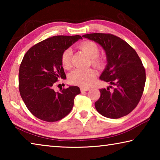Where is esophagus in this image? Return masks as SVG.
<instances>
[{
  "label": "esophagus",
  "instance_id": "obj_1",
  "mask_svg": "<svg viewBox=\"0 0 160 160\" xmlns=\"http://www.w3.org/2000/svg\"><path fill=\"white\" fill-rule=\"evenodd\" d=\"M90 90V88H80V91L82 92H85V91H88Z\"/></svg>",
  "mask_w": 160,
  "mask_h": 160
}]
</instances>
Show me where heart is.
Segmentation results:
<instances>
[{"instance_id": "obj_1", "label": "heart", "mask_w": 160, "mask_h": 160, "mask_svg": "<svg viewBox=\"0 0 160 160\" xmlns=\"http://www.w3.org/2000/svg\"><path fill=\"white\" fill-rule=\"evenodd\" d=\"M79 48L92 58L94 66L98 68L102 66V59L98 56L99 48L95 43L90 41L84 42L80 44ZM72 53L71 48H67L62 53L61 63L65 69H69L71 67ZM95 78L96 72L93 69H75L69 75V81L73 85L81 86L82 88H88L92 85Z\"/></svg>"}]
</instances>
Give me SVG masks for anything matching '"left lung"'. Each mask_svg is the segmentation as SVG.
<instances>
[{
    "instance_id": "obj_1",
    "label": "left lung",
    "mask_w": 160,
    "mask_h": 160,
    "mask_svg": "<svg viewBox=\"0 0 160 160\" xmlns=\"http://www.w3.org/2000/svg\"><path fill=\"white\" fill-rule=\"evenodd\" d=\"M82 37L98 43L107 55V65L99 78L111 85L99 90L101 95L94 103L97 111L110 118L128 115L139 103L145 88V70L138 55L115 35L93 33Z\"/></svg>"
}]
</instances>
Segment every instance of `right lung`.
I'll return each mask as SVG.
<instances>
[{"instance_id": "right-lung-1", "label": "right lung", "mask_w": 160, "mask_h": 160, "mask_svg": "<svg viewBox=\"0 0 160 160\" xmlns=\"http://www.w3.org/2000/svg\"><path fill=\"white\" fill-rule=\"evenodd\" d=\"M80 39V35L49 37L31 47L24 56L19 70V90L27 108L37 118L54 122L72 110L80 88L70 86L56 92L53 88L59 79L66 78L62 53Z\"/></svg>"}]
</instances>
